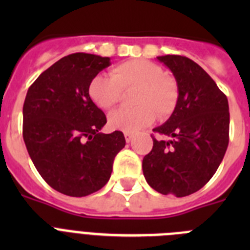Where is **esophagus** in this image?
Wrapping results in <instances>:
<instances>
[{
    "label": "esophagus",
    "instance_id": "34e87169",
    "mask_svg": "<svg viewBox=\"0 0 250 250\" xmlns=\"http://www.w3.org/2000/svg\"><path fill=\"white\" fill-rule=\"evenodd\" d=\"M132 138H134L132 134H130V132H125V140H126V143H130V141L132 140Z\"/></svg>",
    "mask_w": 250,
    "mask_h": 250
}]
</instances>
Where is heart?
Masks as SVG:
<instances>
[{"instance_id": "b5f03b06", "label": "heart", "mask_w": 250, "mask_h": 250, "mask_svg": "<svg viewBox=\"0 0 250 250\" xmlns=\"http://www.w3.org/2000/svg\"><path fill=\"white\" fill-rule=\"evenodd\" d=\"M134 107L119 109L109 115V126L124 132H136L155 120L173 114L178 105L179 87L175 79L165 75L164 68L149 60H129L115 66L110 76L96 75L90 80L87 94L103 110L114 107L121 91L135 89Z\"/></svg>"}]
</instances>
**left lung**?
Returning a JSON list of instances; mask_svg holds the SVG:
<instances>
[{
    "label": "left lung",
    "instance_id": "left-lung-1",
    "mask_svg": "<svg viewBox=\"0 0 250 250\" xmlns=\"http://www.w3.org/2000/svg\"><path fill=\"white\" fill-rule=\"evenodd\" d=\"M158 60L173 72L179 100L167 123L152 130L169 140L152 136L143 173L154 190L182 198L202 189L224 158L229 144L228 99L193 60L179 55Z\"/></svg>",
    "mask_w": 250,
    "mask_h": 250
}]
</instances>
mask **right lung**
<instances>
[{
  "label": "right lung",
  "instance_id": "1",
  "mask_svg": "<svg viewBox=\"0 0 250 250\" xmlns=\"http://www.w3.org/2000/svg\"><path fill=\"white\" fill-rule=\"evenodd\" d=\"M110 57H62L40 75L23 104V141L42 179L68 196H86L109 182L115 156L125 146L121 131L103 134L106 116L89 98L92 77Z\"/></svg>",
  "mask_w": 250,
  "mask_h": 250
}]
</instances>
